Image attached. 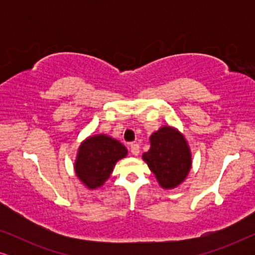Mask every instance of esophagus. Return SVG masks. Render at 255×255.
<instances>
[{
	"mask_svg": "<svg viewBox=\"0 0 255 255\" xmlns=\"http://www.w3.org/2000/svg\"><path fill=\"white\" fill-rule=\"evenodd\" d=\"M130 149H131V153L133 155L139 154V145L137 144V142H132L131 146H130Z\"/></svg>",
	"mask_w": 255,
	"mask_h": 255,
	"instance_id": "1",
	"label": "esophagus"
}]
</instances>
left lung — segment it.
I'll use <instances>...</instances> for the list:
<instances>
[{
  "label": "left lung",
  "instance_id": "left-lung-1",
  "mask_svg": "<svg viewBox=\"0 0 255 255\" xmlns=\"http://www.w3.org/2000/svg\"><path fill=\"white\" fill-rule=\"evenodd\" d=\"M149 140L151 148L142 154L144 161L162 188L177 187L186 179L191 167V154L186 139L175 128L162 127Z\"/></svg>",
  "mask_w": 255,
  "mask_h": 255
}]
</instances>
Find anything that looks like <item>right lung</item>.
<instances>
[{"instance_id":"add662e5","label":"right lung","mask_w":255,"mask_h":255,"mask_svg":"<svg viewBox=\"0 0 255 255\" xmlns=\"http://www.w3.org/2000/svg\"><path fill=\"white\" fill-rule=\"evenodd\" d=\"M127 154L128 149L116 139L106 134L89 137L79 147L74 166L76 176L89 189L99 188L109 179L118 160Z\"/></svg>"}]
</instances>
